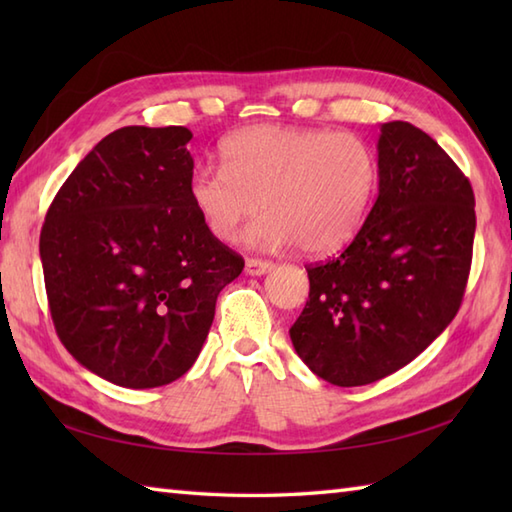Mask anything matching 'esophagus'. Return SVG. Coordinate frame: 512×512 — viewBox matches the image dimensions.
Listing matches in <instances>:
<instances>
[{"instance_id":"34e87169","label":"esophagus","mask_w":512,"mask_h":512,"mask_svg":"<svg viewBox=\"0 0 512 512\" xmlns=\"http://www.w3.org/2000/svg\"><path fill=\"white\" fill-rule=\"evenodd\" d=\"M246 275H253V277H259V275H266L268 270H273V262H266V259H246Z\"/></svg>"}]
</instances>
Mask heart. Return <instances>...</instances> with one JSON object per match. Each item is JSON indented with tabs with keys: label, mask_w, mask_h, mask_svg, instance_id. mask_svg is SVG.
Returning <instances> with one entry per match:
<instances>
[{
	"label": "heart",
	"mask_w": 512,
	"mask_h": 512,
	"mask_svg": "<svg viewBox=\"0 0 512 512\" xmlns=\"http://www.w3.org/2000/svg\"><path fill=\"white\" fill-rule=\"evenodd\" d=\"M220 154L222 167L193 169L189 200L224 242L264 206L250 246L332 253L352 242L378 189L374 149L352 132L255 125L228 136Z\"/></svg>",
	"instance_id": "b5f03b06"
}]
</instances>
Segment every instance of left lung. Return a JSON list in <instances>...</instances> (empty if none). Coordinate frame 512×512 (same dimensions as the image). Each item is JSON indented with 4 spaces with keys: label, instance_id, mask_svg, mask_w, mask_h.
Here are the masks:
<instances>
[{
    "label": "left lung",
    "instance_id": "1",
    "mask_svg": "<svg viewBox=\"0 0 512 512\" xmlns=\"http://www.w3.org/2000/svg\"><path fill=\"white\" fill-rule=\"evenodd\" d=\"M475 237L469 178L405 121L380 125L378 198L339 257L308 266L310 295L290 328L295 352L339 387L411 363L460 310Z\"/></svg>",
    "mask_w": 512,
    "mask_h": 512
}]
</instances>
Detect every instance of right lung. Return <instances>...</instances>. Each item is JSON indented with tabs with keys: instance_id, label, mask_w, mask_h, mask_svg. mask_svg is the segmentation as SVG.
<instances>
[{
	"instance_id": "right-lung-1",
	"label": "right lung",
	"mask_w": 512,
	"mask_h": 512,
	"mask_svg": "<svg viewBox=\"0 0 512 512\" xmlns=\"http://www.w3.org/2000/svg\"><path fill=\"white\" fill-rule=\"evenodd\" d=\"M187 127H121L54 195L39 255L61 343L118 387L169 385L189 372L220 290L244 259L189 200Z\"/></svg>"
}]
</instances>
